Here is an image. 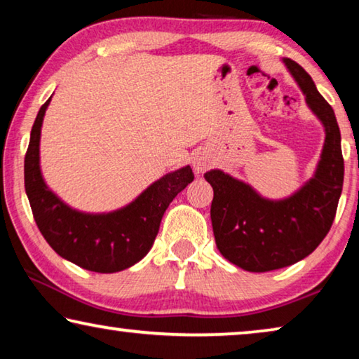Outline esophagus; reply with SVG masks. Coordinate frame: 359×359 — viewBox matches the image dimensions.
I'll return each mask as SVG.
<instances>
[{
  "label": "esophagus",
  "mask_w": 359,
  "mask_h": 359,
  "mask_svg": "<svg viewBox=\"0 0 359 359\" xmlns=\"http://www.w3.org/2000/svg\"><path fill=\"white\" fill-rule=\"evenodd\" d=\"M191 165H194L196 174H201L211 168V158L205 151H200L191 158Z\"/></svg>",
  "instance_id": "esophagus-1"
}]
</instances>
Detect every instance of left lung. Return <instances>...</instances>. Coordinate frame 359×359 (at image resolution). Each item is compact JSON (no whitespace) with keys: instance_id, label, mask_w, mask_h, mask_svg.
Segmentation results:
<instances>
[{"instance_id":"left-lung-1","label":"left lung","mask_w":359,"mask_h":359,"mask_svg":"<svg viewBox=\"0 0 359 359\" xmlns=\"http://www.w3.org/2000/svg\"><path fill=\"white\" fill-rule=\"evenodd\" d=\"M283 64L324 126V147L313 177L293 195L269 200L222 170L205 174L214 190L211 222L217 250L250 272L280 269L311 255L330 231L344 187L340 128L334 109L299 64L288 57H283Z\"/></svg>"}]
</instances>
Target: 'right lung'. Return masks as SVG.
Segmentation results:
<instances>
[{
    "mask_svg": "<svg viewBox=\"0 0 359 359\" xmlns=\"http://www.w3.org/2000/svg\"><path fill=\"white\" fill-rule=\"evenodd\" d=\"M50 101L36 114L24 161L25 194L36 226L61 258L101 274L124 271L151 250L170 201L195 175L190 165L165 174L127 206L111 212L74 210L46 185L40 169L41 124Z\"/></svg>",
    "mask_w": 359,
    "mask_h": 359,
    "instance_id": "1",
    "label": "right lung"
}]
</instances>
